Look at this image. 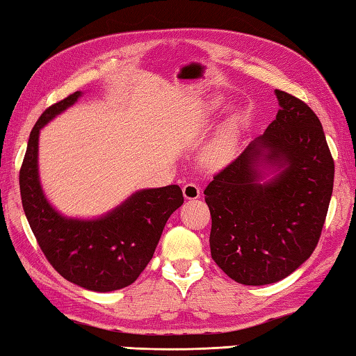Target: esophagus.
I'll return each instance as SVG.
<instances>
[{
    "label": "esophagus",
    "mask_w": 356,
    "mask_h": 356,
    "mask_svg": "<svg viewBox=\"0 0 356 356\" xmlns=\"http://www.w3.org/2000/svg\"><path fill=\"white\" fill-rule=\"evenodd\" d=\"M202 191L198 188V184L195 183H186L184 188H183V195L184 198H188V200H197V198H200Z\"/></svg>",
    "instance_id": "34e87169"
}]
</instances>
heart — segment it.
I'll use <instances>...</instances> for the list:
<instances>
[{"instance_id":"1","label":"heart","mask_w":356,"mask_h":356,"mask_svg":"<svg viewBox=\"0 0 356 356\" xmlns=\"http://www.w3.org/2000/svg\"><path fill=\"white\" fill-rule=\"evenodd\" d=\"M239 136L234 127L228 124V127L222 128L217 136L209 143L207 152H204V161L213 167H220L227 164L233 159V156L238 149Z\"/></svg>"}]
</instances>
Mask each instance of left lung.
I'll return each mask as SVG.
<instances>
[{
    "label": "left lung",
    "instance_id": "8db88e82",
    "mask_svg": "<svg viewBox=\"0 0 356 356\" xmlns=\"http://www.w3.org/2000/svg\"><path fill=\"white\" fill-rule=\"evenodd\" d=\"M275 95V120L204 189L211 257L247 286L280 282L311 257L333 192L334 161L321 120L300 98ZM261 163L282 170L259 185Z\"/></svg>",
    "mask_w": 356,
    "mask_h": 356
}]
</instances>
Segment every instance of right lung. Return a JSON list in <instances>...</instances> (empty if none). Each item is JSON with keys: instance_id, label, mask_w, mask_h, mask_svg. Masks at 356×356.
I'll return each instance as SVG.
<instances>
[{"instance_id": "add662e5", "label": "right lung", "mask_w": 356, "mask_h": 356, "mask_svg": "<svg viewBox=\"0 0 356 356\" xmlns=\"http://www.w3.org/2000/svg\"><path fill=\"white\" fill-rule=\"evenodd\" d=\"M79 95L74 92L51 104L34 124L20 168V194L37 244L54 270L84 289L109 292L136 282L153 258L168 217L181 207L184 197L173 184L136 192L97 220L67 219L56 213L39 183V133Z\"/></svg>"}]
</instances>
